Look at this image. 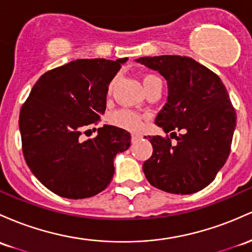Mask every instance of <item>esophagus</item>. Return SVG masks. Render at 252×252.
I'll use <instances>...</instances> for the list:
<instances>
[{
  "instance_id": "esophagus-1",
  "label": "esophagus",
  "mask_w": 252,
  "mask_h": 252,
  "mask_svg": "<svg viewBox=\"0 0 252 252\" xmlns=\"http://www.w3.org/2000/svg\"><path fill=\"white\" fill-rule=\"evenodd\" d=\"M141 139V135L139 134H131V142H136L137 140Z\"/></svg>"
}]
</instances>
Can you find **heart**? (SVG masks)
Here are the masks:
<instances>
[{"instance_id":"obj_1","label":"heart","mask_w":252,"mask_h":252,"mask_svg":"<svg viewBox=\"0 0 252 252\" xmlns=\"http://www.w3.org/2000/svg\"><path fill=\"white\" fill-rule=\"evenodd\" d=\"M115 80H112L109 86V91H112ZM142 85L145 88L146 93L151 92L154 90H161V80L156 74H145L142 77ZM111 122L115 126H121V128L128 129V130H137L142 126V117L139 113L130 111V110H120V111L113 112L111 115Z\"/></svg>"}]
</instances>
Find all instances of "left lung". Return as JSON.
<instances>
[{"label":"left lung","instance_id":"8db88e82","mask_svg":"<svg viewBox=\"0 0 252 252\" xmlns=\"http://www.w3.org/2000/svg\"><path fill=\"white\" fill-rule=\"evenodd\" d=\"M136 61L159 71L168 86L167 103L156 124L171 137L149 139L153 154L143 162L146 178L166 192L200 191L214 181L231 152L237 116L225 85L214 71L187 56Z\"/></svg>","mask_w":252,"mask_h":252}]
</instances>
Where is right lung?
Segmentation results:
<instances>
[{"label": "right lung", "instance_id": "add662e5", "mask_svg": "<svg viewBox=\"0 0 252 252\" xmlns=\"http://www.w3.org/2000/svg\"><path fill=\"white\" fill-rule=\"evenodd\" d=\"M126 61L76 60L51 69L21 106L24 158L52 192L79 200L103 191L113 177L116 154L130 147V134L107 124L93 139L80 140L88 126L100 121L110 82Z\"/></svg>", "mask_w": 252, "mask_h": 252}]
</instances>
